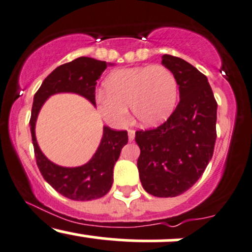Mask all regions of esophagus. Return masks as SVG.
I'll return each mask as SVG.
<instances>
[{
    "label": "esophagus",
    "instance_id": "1",
    "mask_svg": "<svg viewBox=\"0 0 252 252\" xmlns=\"http://www.w3.org/2000/svg\"><path fill=\"white\" fill-rule=\"evenodd\" d=\"M134 137H135L134 129H128V140L133 141V140H134Z\"/></svg>",
    "mask_w": 252,
    "mask_h": 252
}]
</instances>
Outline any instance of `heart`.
<instances>
[{
  "mask_svg": "<svg viewBox=\"0 0 252 252\" xmlns=\"http://www.w3.org/2000/svg\"><path fill=\"white\" fill-rule=\"evenodd\" d=\"M103 91L96 96L97 111L114 127L127 124V106L140 125H159L172 114L178 99L176 76L161 64L115 70L103 82Z\"/></svg>",
  "mask_w": 252,
  "mask_h": 252,
  "instance_id": "obj_1",
  "label": "heart"
}]
</instances>
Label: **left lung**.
Returning <instances> with one entry per match:
<instances>
[{
    "mask_svg": "<svg viewBox=\"0 0 252 252\" xmlns=\"http://www.w3.org/2000/svg\"><path fill=\"white\" fill-rule=\"evenodd\" d=\"M176 76L179 103L157 128L135 132L139 178L155 197H176L202 177L214 155L217 102L208 78L183 59L162 55Z\"/></svg>",
    "mask_w": 252,
    "mask_h": 252,
    "instance_id": "8db88e82",
    "label": "left lung"
}]
</instances>
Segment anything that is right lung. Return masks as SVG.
<instances>
[{
  "label": "right lung",
  "instance_id": "1",
  "mask_svg": "<svg viewBox=\"0 0 252 252\" xmlns=\"http://www.w3.org/2000/svg\"><path fill=\"white\" fill-rule=\"evenodd\" d=\"M107 66H113V63L81 56L55 68L34 95L29 125L37 167L55 191L73 200L97 199L111 190L114 165L119 159L121 149L128 141V135L126 131H113L103 126L101 141L91 160L81 166L64 167L50 161L38 147L35 135L37 115L46 100L58 93L79 94L95 106L96 80Z\"/></svg>",
  "mask_w": 252,
  "mask_h": 252
}]
</instances>
